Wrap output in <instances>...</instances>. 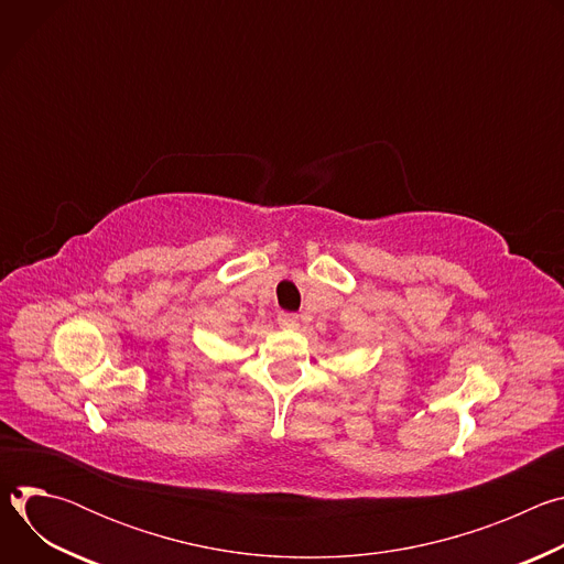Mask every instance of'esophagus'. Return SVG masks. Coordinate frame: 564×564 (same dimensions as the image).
I'll use <instances>...</instances> for the list:
<instances>
[{
	"instance_id": "obj_1",
	"label": "esophagus",
	"mask_w": 564,
	"mask_h": 564,
	"mask_svg": "<svg viewBox=\"0 0 564 564\" xmlns=\"http://www.w3.org/2000/svg\"><path fill=\"white\" fill-rule=\"evenodd\" d=\"M279 324H281L283 328H296V326H299V316L292 314V312H281V314H279Z\"/></svg>"
}]
</instances>
